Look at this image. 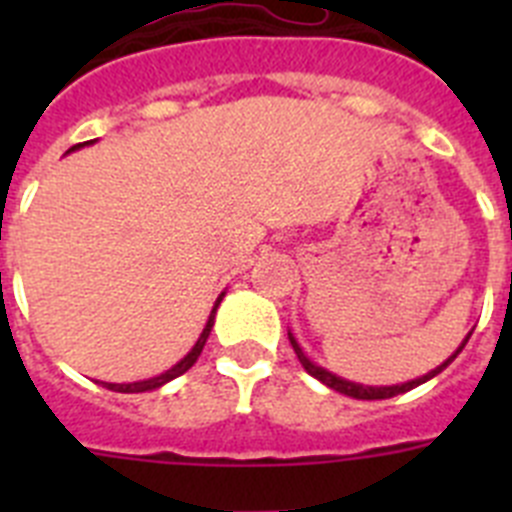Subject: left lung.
<instances>
[{
  "label": "left lung",
  "instance_id": "8db88e82",
  "mask_svg": "<svg viewBox=\"0 0 512 512\" xmlns=\"http://www.w3.org/2000/svg\"><path fill=\"white\" fill-rule=\"evenodd\" d=\"M469 336H472V333H469ZM469 336L464 338V343H461L459 348H456L454 356H449V359L443 361L441 366H436L433 372H428V374H425V377L413 379V382L392 384V387H364V384L346 382V379L336 377V374H330L328 369H323V366L312 364V361L305 356V351H302V348H300V343L295 341V336H292V333H289V343H292V348H295V354H297V359H300V364L305 366V372L310 374V377L318 379V382H323L325 387H330V390H336V392H341V395H348V397H356V400H387V397H395V395H402V392H410V390H413V387H418V384L428 382V379H433V377H436V374H441L443 369H446V366H449L451 361H454L456 356L461 354V348L467 346Z\"/></svg>",
  "mask_w": 512,
  "mask_h": 512
}]
</instances>
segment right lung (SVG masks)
Returning <instances> with one entry per match:
<instances>
[{
    "instance_id": "add662e5",
    "label": "right lung",
    "mask_w": 512,
    "mask_h": 512,
    "mask_svg": "<svg viewBox=\"0 0 512 512\" xmlns=\"http://www.w3.org/2000/svg\"><path fill=\"white\" fill-rule=\"evenodd\" d=\"M89 143H92V140H87V143H76V146H71L69 151H76V148H81V146H89ZM223 297H225V292L215 300V307H212L210 318H207L205 330H202V333H200V338H197V343H194V346H192V351H189V354L184 356V359L179 361V364H174V366H171V369H166L164 374H158V377H153V379H143V382H130V384H112V382H102L104 387H107V390H112V392H128V395H130V392H151V390H158V387H164V384H166V382H171V379L182 377V374L187 372V369H192L194 361L200 359L202 348H205L207 338H210L212 325H215V312H217V305H220V302H223Z\"/></svg>"
}]
</instances>
